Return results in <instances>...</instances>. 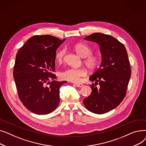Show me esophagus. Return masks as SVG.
Here are the masks:
<instances>
[{
	"label": "esophagus",
	"instance_id": "esophagus-1",
	"mask_svg": "<svg viewBox=\"0 0 146 146\" xmlns=\"http://www.w3.org/2000/svg\"><path fill=\"white\" fill-rule=\"evenodd\" d=\"M74 85H75V86H76L77 87H79V88H82L83 86V85L82 83H75Z\"/></svg>",
	"mask_w": 146,
	"mask_h": 146
}]
</instances>
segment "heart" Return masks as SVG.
I'll use <instances>...</instances> for the list:
<instances>
[{
    "mask_svg": "<svg viewBox=\"0 0 146 146\" xmlns=\"http://www.w3.org/2000/svg\"><path fill=\"white\" fill-rule=\"evenodd\" d=\"M76 51L82 57H86L84 63L90 70H94L98 67L99 63V57L95 54H92V50L85 44L80 43L74 47ZM65 50H59L56 55V58L58 63H61L63 60ZM86 75V71L83 68H68L61 72L60 74V78L72 82H78L81 78Z\"/></svg>",
    "mask_w": 146,
    "mask_h": 146,
    "instance_id": "b5f03b06",
    "label": "heart"
}]
</instances>
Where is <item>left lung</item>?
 <instances>
[{"mask_svg":"<svg viewBox=\"0 0 146 146\" xmlns=\"http://www.w3.org/2000/svg\"><path fill=\"white\" fill-rule=\"evenodd\" d=\"M84 39L100 46L102 61L89 78L95 82L90 85L91 95L83 104L92 112L105 113L116 108L125 96L131 74L128 54L124 44L110 35L94 33Z\"/></svg>","mask_w":146,"mask_h":146,"instance_id":"obj_1","label":"left lung"}]
</instances>
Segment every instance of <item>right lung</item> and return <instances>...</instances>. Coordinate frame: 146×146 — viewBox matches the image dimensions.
Here are the masks:
<instances>
[{
  "mask_svg": "<svg viewBox=\"0 0 146 146\" xmlns=\"http://www.w3.org/2000/svg\"><path fill=\"white\" fill-rule=\"evenodd\" d=\"M65 40L48 35H35L17 54L13 74L18 96L23 105L35 113H50L59 104V89L67 82L55 81L56 76L52 72L56 50Z\"/></svg>",
  "mask_w": 146,
  "mask_h": 146,
  "instance_id": "add662e5",
  "label": "right lung"
}]
</instances>
